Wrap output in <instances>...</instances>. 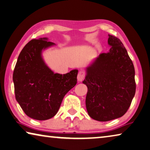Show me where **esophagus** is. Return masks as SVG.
<instances>
[{
	"label": "esophagus",
	"mask_w": 150,
	"mask_h": 150,
	"mask_svg": "<svg viewBox=\"0 0 150 150\" xmlns=\"http://www.w3.org/2000/svg\"><path fill=\"white\" fill-rule=\"evenodd\" d=\"M84 78H85V73L82 71H79V73H78V75H77V81H79V82L82 81L84 79Z\"/></svg>",
	"instance_id": "34e87169"
}]
</instances>
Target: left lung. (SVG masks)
I'll use <instances>...</instances> for the list:
<instances>
[{"mask_svg":"<svg viewBox=\"0 0 150 150\" xmlns=\"http://www.w3.org/2000/svg\"><path fill=\"white\" fill-rule=\"evenodd\" d=\"M108 36L110 49L93 59L83 81L87 87V113L99 122L123 116L135 93L134 66L127 50L117 37Z\"/></svg>","mask_w":150,"mask_h":150,"instance_id":"left-lung-1","label":"left lung"}]
</instances>
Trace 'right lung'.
<instances>
[{"mask_svg":"<svg viewBox=\"0 0 150 150\" xmlns=\"http://www.w3.org/2000/svg\"><path fill=\"white\" fill-rule=\"evenodd\" d=\"M54 45L47 37L31 40L21 51L14 69L16 100L34 120L54 117L64 96L77 84V69L62 75L54 73L45 63L42 51Z\"/></svg>","mask_w":150,"mask_h":150,"instance_id":"obj_1","label":"right lung"}]
</instances>
